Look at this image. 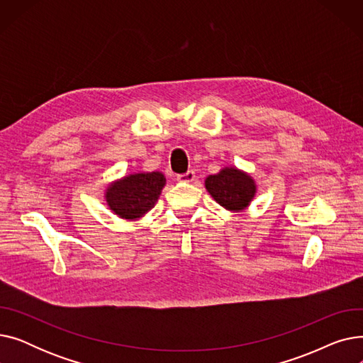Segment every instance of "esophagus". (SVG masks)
I'll list each match as a JSON object with an SVG mask.
<instances>
[{
    "label": "esophagus",
    "mask_w": 363,
    "mask_h": 363,
    "mask_svg": "<svg viewBox=\"0 0 363 363\" xmlns=\"http://www.w3.org/2000/svg\"><path fill=\"white\" fill-rule=\"evenodd\" d=\"M194 178H196L194 170H188L186 174H182V175H178V177H177L178 182H193Z\"/></svg>",
    "instance_id": "esophagus-1"
}]
</instances>
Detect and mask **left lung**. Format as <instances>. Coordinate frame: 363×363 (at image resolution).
Returning <instances> with one entry per match:
<instances>
[{"instance_id":"8db88e82","label":"left lung","mask_w":363,"mask_h":363,"mask_svg":"<svg viewBox=\"0 0 363 363\" xmlns=\"http://www.w3.org/2000/svg\"><path fill=\"white\" fill-rule=\"evenodd\" d=\"M206 189L222 207L231 212H241L256 194L255 179L237 167H223L219 174L208 175Z\"/></svg>"}]
</instances>
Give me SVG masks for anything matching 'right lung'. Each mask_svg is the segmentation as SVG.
Wrapping results in <instances>:
<instances>
[{
	"label": "right lung",
	"mask_w": 363,
	"mask_h": 363,
	"mask_svg": "<svg viewBox=\"0 0 363 363\" xmlns=\"http://www.w3.org/2000/svg\"><path fill=\"white\" fill-rule=\"evenodd\" d=\"M166 178L162 172H140L111 182L106 189V201L122 219L137 220L157 203Z\"/></svg>",
	"instance_id": "add662e5"
}]
</instances>
